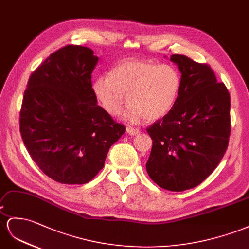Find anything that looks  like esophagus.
<instances>
[{
  "label": "esophagus",
  "instance_id": "34e87169",
  "mask_svg": "<svg viewBox=\"0 0 249 249\" xmlns=\"http://www.w3.org/2000/svg\"><path fill=\"white\" fill-rule=\"evenodd\" d=\"M126 132L128 133L129 136H136V135H138V133H139L140 131H139L138 128H135V127L128 126V127H127V128H126Z\"/></svg>",
  "mask_w": 249,
  "mask_h": 249
}]
</instances>
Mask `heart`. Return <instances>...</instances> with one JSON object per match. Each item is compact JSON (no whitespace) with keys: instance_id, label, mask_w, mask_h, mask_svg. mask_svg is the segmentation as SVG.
Returning <instances> with one entry per match:
<instances>
[{"instance_id":"heart-1","label":"heart","mask_w":249,"mask_h":249,"mask_svg":"<svg viewBox=\"0 0 249 249\" xmlns=\"http://www.w3.org/2000/svg\"><path fill=\"white\" fill-rule=\"evenodd\" d=\"M181 88V76L171 65L123 61L114 66L108 78L93 84V92L104 110L116 117L122 110L127 94L125 117L130 122L145 118L157 121L173 110Z\"/></svg>"}]
</instances>
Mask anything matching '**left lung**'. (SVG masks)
<instances>
[{
  "mask_svg": "<svg viewBox=\"0 0 249 249\" xmlns=\"http://www.w3.org/2000/svg\"><path fill=\"white\" fill-rule=\"evenodd\" d=\"M170 61L181 72L177 103L147 128L152 148L146 170L159 186L184 191L201 184L221 162L231 135V97L213 69L185 55Z\"/></svg>",
  "mask_w": 249,
  "mask_h": 249,
  "instance_id": "1",
  "label": "left lung"
}]
</instances>
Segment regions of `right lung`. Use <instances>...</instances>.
<instances>
[{
  "label": "right lung",
  "mask_w": 249,
  "mask_h": 249,
  "mask_svg": "<svg viewBox=\"0 0 249 249\" xmlns=\"http://www.w3.org/2000/svg\"><path fill=\"white\" fill-rule=\"evenodd\" d=\"M98 61L90 48L67 45L50 54L28 80L21 136L33 160L55 182L91 181L126 130L98 105L91 85Z\"/></svg>",
  "instance_id": "1"
}]
</instances>
